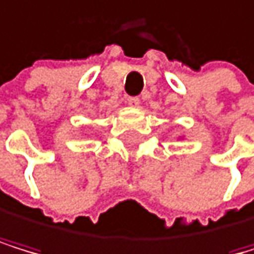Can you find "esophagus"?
<instances>
[{
	"label": "esophagus",
	"mask_w": 254,
	"mask_h": 254,
	"mask_svg": "<svg viewBox=\"0 0 254 254\" xmlns=\"http://www.w3.org/2000/svg\"><path fill=\"white\" fill-rule=\"evenodd\" d=\"M127 103H128L130 107H139V99L138 97H128Z\"/></svg>",
	"instance_id": "esophagus-1"
}]
</instances>
